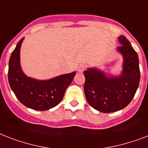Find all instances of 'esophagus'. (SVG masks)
I'll use <instances>...</instances> for the list:
<instances>
[{
    "label": "esophagus",
    "mask_w": 148,
    "mask_h": 148,
    "mask_svg": "<svg viewBox=\"0 0 148 148\" xmlns=\"http://www.w3.org/2000/svg\"><path fill=\"white\" fill-rule=\"evenodd\" d=\"M85 70V65L84 64H80V65L78 66L77 68V71L79 73H82Z\"/></svg>",
    "instance_id": "1"
}]
</instances>
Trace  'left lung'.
<instances>
[{"instance_id":"1","label":"left lung","mask_w":148,"mask_h":148,"mask_svg":"<svg viewBox=\"0 0 148 148\" xmlns=\"http://www.w3.org/2000/svg\"><path fill=\"white\" fill-rule=\"evenodd\" d=\"M121 46L116 51L123 58L119 75L106 73L97 68L84 71V93L90 105L103 113L124 109L130 103L140 82L138 54L124 36L118 37Z\"/></svg>"}]
</instances>
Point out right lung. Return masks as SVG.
<instances>
[{"label":"right lung","mask_w":148,"mask_h":148,"mask_svg":"<svg viewBox=\"0 0 148 148\" xmlns=\"http://www.w3.org/2000/svg\"><path fill=\"white\" fill-rule=\"evenodd\" d=\"M24 38L20 39L10 58L8 80L12 90L25 106L38 111L55 107L63 99L66 89L76 72L62 74L49 80H37L28 77L20 64V49Z\"/></svg>","instance_id":"right-lung-1"}]
</instances>
